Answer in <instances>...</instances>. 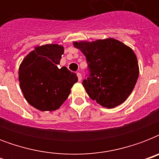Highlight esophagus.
Here are the masks:
<instances>
[{"label": "esophagus", "instance_id": "obj_1", "mask_svg": "<svg viewBox=\"0 0 159 159\" xmlns=\"http://www.w3.org/2000/svg\"><path fill=\"white\" fill-rule=\"evenodd\" d=\"M77 77H78V81L81 82V80H82V74H81L80 72H77Z\"/></svg>", "mask_w": 159, "mask_h": 159}]
</instances>
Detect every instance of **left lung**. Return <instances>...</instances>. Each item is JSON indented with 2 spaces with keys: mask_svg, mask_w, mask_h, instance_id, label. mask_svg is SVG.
Returning a JSON list of instances; mask_svg holds the SVG:
<instances>
[{
  "mask_svg": "<svg viewBox=\"0 0 159 159\" xmlns=\"http://www.w3.org/2000/svg\"><path fill=\"white\" fill-rule=\"evenodd\" d=\"M87 58L89 76L82 85L92 100L106 108L122 104L134 90L139 77L135 53L115 39L73 42Z\"/></svg>",
  "mask_w": 159,
  "mask_h": 159,
  "instance_id": "obj_1",
  "label": "left lung"
}]
</instances>
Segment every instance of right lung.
I'll list each match as a JSON object with an SVG mask.
<instances>
[{"instance_id": "add662e5", "label": "right lung", "mask_w": 159, "mask_h": 159, "mask_svg": "<svg viewBox=\"0 0 159 159\" xmlns=\"http://www.w3.org/2000/svg\"><path fill=\"white\" fill-rule=\"evenodd\" d=\"M64 48L58 44L37 46L19 67L20 89L26 101L41 111L62 106L77 82V76L66 67H57Z\"/></svg>"}]
</instances>
